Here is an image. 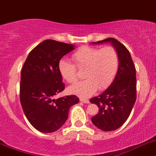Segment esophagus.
<instances>
[{
  "label": "esophagus",
  "mask_w": 156,
  "mask_h": 156,
  "mask_svg": "<svg viewBox=\"0 0 156 156\" xmlns=\"http://www.w3.org/2000/svg\"><path fill=\"white\" fill-rule=\"evenodd\" d=\"M80 101L81 102H84V103H88L89 102V100L87 99H84V98H80Z\"/></svg>",
  "instance_id": "34e87169"
}]
</instances>
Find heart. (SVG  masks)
<instances>
[{"instance_id": "b5f03b06", "label": "heart", "mask_w": 156, "mask_h": 156, "mask_svg": "<svg viewBox=\"0 0 156 156\" xmlns=\"http://www.w3.org/2000/svg\"><path fill=\"white\" fill-rule=\"evenodd\" d=\"M73 62L79 69L85 68L83 77L85 80L78 81L68 88L71 94L81 97H88L99 89L107 88L116 75L120 64L119 55L112 47L105 48L83 47L71 56ZM60 75L68 83H73L77 79L75 66L67 60L58 63Z\"/></svg>"}]
</instances>
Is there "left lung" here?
Instances as JSON below:
<instances>
[{"label":"left lung","mask_w":156,"mask_h":156,"mask_svg":"<svg viewBox=\"0 0 156 156\" xmlns=\"http://www.w3.org/2000/svg\"><path fill=\"white\" fill-rule=\"evenodd\" d=\"M111 43L118 53L120 64L114 80L104 92L90 102L99 107L92 117L95 127L104 131H112L121 127L127 120L136 101V69L130 52L114 38L92 43Z\"/></svg>","instance_id":"8db88e82"}]
</instances>
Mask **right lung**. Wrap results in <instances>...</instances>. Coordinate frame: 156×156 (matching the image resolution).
I'll use <instances>...</instances> for the list:
<instances>
[{"label": "right lung", "mask_w": 156, "mask_h": 156, "mask_svg": "<svg viewBox=\"0 0 156 156\" xmlns=\"http://www.w3.org/2000/svg\"><path fill=\"white\" fill-rule=\"evenodd\" d=\"M75 50V45L47 40L29 53L21 72L20 101L29 123L43 133L61 128L71 106L79 102L76 95L54 99L65 85L58 71V63Z\"/></svg>", "instance_id": "right-lung-1"}]
</instances>
